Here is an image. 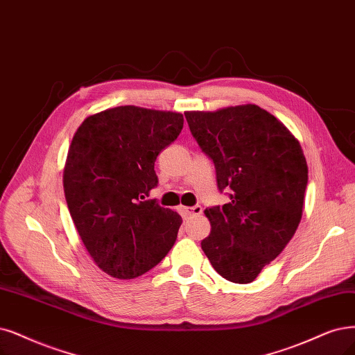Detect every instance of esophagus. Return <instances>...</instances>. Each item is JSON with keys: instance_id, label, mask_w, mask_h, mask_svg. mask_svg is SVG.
<instances>
[{"instance_id": "esophagus-1", "label": "esophagus", "mask_w": 355, "mask_h": 355, "mask_svg": "<svg viewBox=\"0 0 355 355\" xmlns=\"http://www.w3.org/2000/svg\"><path fill=\"white\" fill-rule=\"evenodd\" d=\"M184 212L189 216H194V215H200L203 212V207L200 205H196L191 207H184Z\"/></svg>"}]
</instances>
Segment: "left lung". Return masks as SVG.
<instances>
[{"label":"left lung","mask_w":355,"mask_h":355,"mask_svg":"<svg viewBox=\"0 0 355 355\" xmlns=\"http://www.w3.org/2000/svg\"><path fill=\"white\" fill-rule=\"evenodd\" d=\"M193 137L214 161L230 202L205 211L202 250L235 284L253 282L290 243L303 215L309 180L300 141L257 105L184 112Z\"/></svg>","instance_id":"left-lung-1"}]
</instances>
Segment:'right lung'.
Returning <instances> with one entry per match:
<instances>
[{"mask_svg": "<svg viewBox=\"0 0 355 355\" xmlns=\"http://www.w3.org/2000/svg\"><path fill=\"white\" fill-rule=\"evenodd\" d=\"M182 124L180 112L125 105L89 115L73 136L65 200L90 257L112 278L146 273L177 240L181 216L144 198L157 184L156 156Z\"/></svg>", "mask_w": 355, "mask_h": 355, "instance_id": "obj_1", "label": "right lung"}]
</instances>
